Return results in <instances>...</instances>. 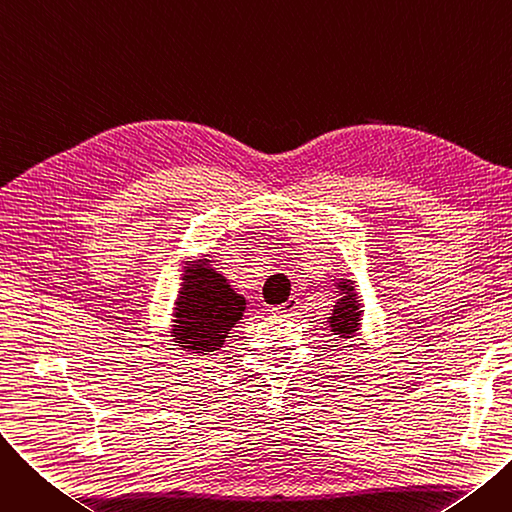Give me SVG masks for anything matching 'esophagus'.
Listing matches in <instances>:
<instances>
[{"label": "esophagus", "mask_w": 512, "mask_h": 512, "mask_svg": "<svg viewBox=\"0 0 512 512\" xmlns=\"http://www.w3.org/2000/svg\"><path fill=\"white\" fill-rule=\"evenodd\" d=\"M297 307H299V299H297V297H290L286 303H282V305L274 307V311H276L278 315L288 317V315H292L294 311H297Z\"/></svg>", "instance_id": "1"}]
</instances>
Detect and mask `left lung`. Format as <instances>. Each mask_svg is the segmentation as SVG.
<instances>
[{
	"instance_id": "left-lung-1",
	"label": "left lung",
	"mask_w": 512,
	"mask_h": 512,
	"mask_svg": "<svg viewBox=\"0 0 512 512\" xmlns=\"http://www.w3.org/2000/svg\"><path fill=\"white\" fill-rule=\"evenodd\" d=\"M334 292H336V305L328 313V328L338 338H355L361 332L363 324V305L357 292L355 280L348 276L334 278Z\"/></svg>"
}]
</instances>
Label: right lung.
I'll use <instances>...</instances> for the list:
<instances>
[{"instance_id":"add662e5","label":"right lung","mask_w":512,"mask_h":512,"mask_svg":"<svg viewBox=\"0 0 512 512\" xmlns=\"http://www.w3.org/2000/svg\"><path fill=\"white\" fill-rule=\"evenodd\" d=\"M247 311V299L215 270L213 259L203 255L180 278L170 319L172 342L188 355H211L220 351Z\"/></svg>"}]
</instances>
